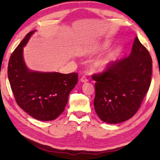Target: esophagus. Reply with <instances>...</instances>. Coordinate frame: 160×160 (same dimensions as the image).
Wrapping results in <instances>:
<instances>
[{
	"label": "esophagus",
	"mask_w": 160,
	"mask_h": 160,
	"mask_svg": "<svg viewBox=\"0 0 160 160\" xmlns=\"http://www.w3.org/2000/svg\"><path fill=\"white\" fill-rule=\"evenodd\" d=\"M80 81L82 82H87V81H88V80H87V78L85 76H82L80 78Z\"/></svg>",
	"instance_id": "34e87169"
}]
</instances>
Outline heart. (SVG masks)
<instances>
[{
    "mask_svg": "<svg viewBox=\"0 0 160 160\" xmlns=\"http://www.w3.org/2000/svg\"><path fill=\"white\" fill-rule=\"evenodd\" d=\"M109 47L108 42H103L98 43L90 46L87 51L88 54H97L100 52L104 51ZM116 51H111L106 53L98 58L93 63V66L96 69L99 71H104L111 67L115 61Z\"/></svg>",
    "mask_w": 160,
    "mask_h": 160,
    "instance_id": "b5f03b06",
    "label": "heart"
}]
</instances>
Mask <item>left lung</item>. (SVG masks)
Here are the masks:
<instances>
[{"label":"left lung","mask_w":160,"mask_h":160,"mask_svg":"<svg viewBox=\"0 0 160 160\" xmlns=\"http://www.w3.org/2000/svg\"><path fill=\"white\" fill-rule=\"evenodd\" d=\"M152 58L138 37L130 56L114 62L108 69L92 76L97 115L108 123L126 121L135 114L151 82Z\"/></svg>","instance_id":"left-lung-1"}]
</instances>
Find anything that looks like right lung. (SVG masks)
<instances>
[{
	"label": "right lung",
	"mask_w": 160,
	"mask_h": 160,
	"mask_svg": "<svg viewBox=\"0 0 160 160\" xmlns=\"http://www.w3.org/2000/svg\"><path fill=\"white\" fill-rule=\"evenodd\" d=\"M35 31L28 33L12 52L8 64V79L16 101L22 109L37 120L52 121L64 110L78 76L76 73L63 74L28 68L23 47Z\"/></svg>",
	"instance_id": "right-lung-1"
}]
</instances>
